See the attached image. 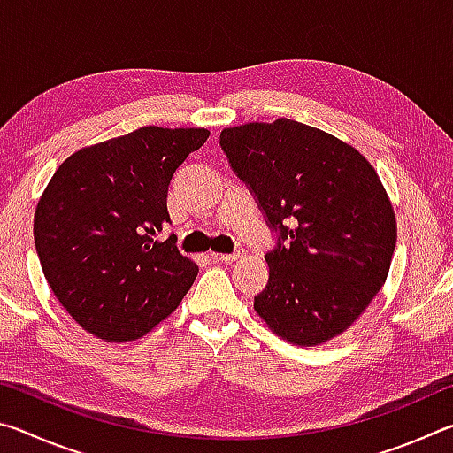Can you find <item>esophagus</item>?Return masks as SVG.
Wrapping results in <instances>:
<instances>
[{"mask_svg": "<svg viewBox=\"0 0 453 453\" xmlns=\"http://www.w3.org/2000/svg\"><path fill=\"white\" fill-rule=\"evenodd\" d=\"M210 257L213 262H221V264H229V262H235L240 254H218V251H211Z\"/></svg>", "mask_w": 453, "mask_h": 453, "instance_id": "esophagus-1", "label": "esophagus"}]
</instances>
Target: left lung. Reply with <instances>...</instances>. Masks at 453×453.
I'll list each match as a JSON object with an SVG mask.
<instances>
[{
  "instance_id": "8db88e82",
  "label": "left lung",
  "mask_w": 453,
  "mask_h": 453,
  "mask_svg": "<svg viewBox=\"0 0 453 453\" xmlns=\"http://www.w3.org/2000/svg\"><path fill=\"white\" fill-rule=\"evenodd\" d=\"M219 145L278 232L254 310L294 346H319L362 316L395 250L392 202L354 145L280 118L226 127Z\"/></svg>"
}]
</instances>
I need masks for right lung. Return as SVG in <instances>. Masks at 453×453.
Segmentation results:
<instances>
[{"label": "right lung", "instance_id": "add662e5", "mask_svg": "<svg viewBox=\"0 0 453 453\" xmlns=\"http://www.w3.org/2000/svg\"><path fill=\"white\" fill-rule=\"evenodd\" d=\"M208 137L205 127H140L72 153L43 189L34 216L43 275L99 340H140L196 281L199 267L175 235H157L175 170Z\"/></svg>", "mask_w": 453, "mask_h": 453}]
</instances>
